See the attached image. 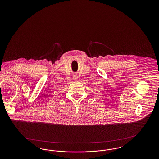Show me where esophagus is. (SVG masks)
Segmentation results:
<instances>
[{
    "label": "esophagus",
    "mask_w": 159,
    "mask_h": 159,
    "mask_svg": "<svg viewBox=\"0 0 159 159\" xmlns=\"http://www.w3.org/2000/svg\"><path fill=\"white\" fill-rule=\"evenodd\" d=\"M78 76L77 75H74V76H73V79L75 80H78Z\"/></svg>",
    "instance_id": "1"
}]
</instances>
